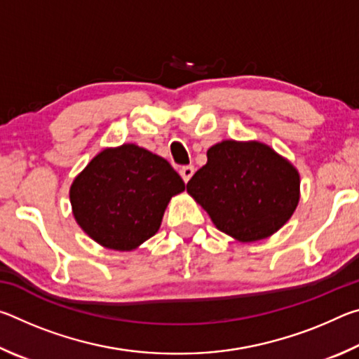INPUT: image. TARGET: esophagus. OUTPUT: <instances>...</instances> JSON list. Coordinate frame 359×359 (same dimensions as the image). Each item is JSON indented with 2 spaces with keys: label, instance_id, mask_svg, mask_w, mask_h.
Listing matches in <instances>:
<instances>
[{
  "label": "esophagus",
  "instance_id": "obj_1",
  "mask_svg": "<svg viewBox=\"0 0 359 359\" xmlns=\"http://www.w3.org/2000/svg\"><path fill=\"white\" fill-rule=\"evenodd\" d=\"M194 174V168L193 166H184L180 169V175L182 179H184L185 184H188V180L191 179V175Z\"/></svg>",
  "mask_w": 359,
  "mask_h": 359
}]
</instances>
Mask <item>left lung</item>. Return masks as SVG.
Here are the masks:
<instances>
[{
	"label": "left lung",
	"instance_id": "left-lung-1",
	"mask_svg": "<svg viewBox=\"0 0 359 359\" xmlns=\"http://www.w3.org/2000/svg\"><path fill=\"white\" fill-rule=\"evenodd\" d=\"M297 169L259 141L226 139L208 150V163L187 191L217 229L239 242L269 238L287 223L301 196Z\"/></svg>",
	"mask_w": 359,
	"mask_h": 359
}]
</instances>
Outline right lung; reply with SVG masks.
Wrapping results in <instances>:
<instances>
[{
  "label": "right lung",
  "mask_w": 359,
  "mask_h": 359,
  "mask_svg": "<svg viewBox=\"0 0 359 359\" xmlns=\"http://www.w3.org/2000/svg\"><path fill=\"white\" fill-rule=\"evenodd\" d=\"M184 190L165 158L121 144L101 150L76 175L69 201L83 233L111 250L131 252L156 234L171 198Z\"/></svg>",
  "instance_id": "1"
}]
</instances>
